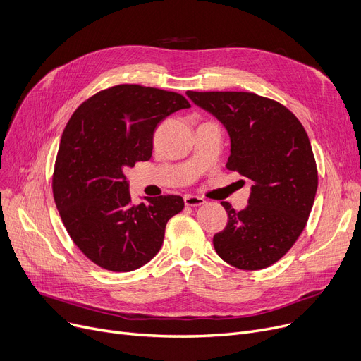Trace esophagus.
I'll return each instance as SVG.
<instances>
[{"mask_svg": "<svg viewBox=\"0 0 361 361\" xmlns=\"http://www.w3.org/2000/svg\"><path fill=\"white\" fill-rule=\"evenodd\" d=\"M183 202H185V205H190V207H197V205H202L205 202V200L201 197H197V195L188 194L183 197Z\"/></svg>", "mask_w": 361, "mask_h": 361, "instance_id": "34e87169", "label": "esophagus"}]
</instances>
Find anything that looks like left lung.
Instances as JSON below:
<instances>
[{"instance_id":"8db88e82","label":"left lung","mask_w":361,"mask_h":361,"mask_svg":"<svg viewBox=\"0 0 361 361\" xmlns=\"http://www.w3.org/2000/svg\"><path fill=\"white\" fill-rule=\"evenodd\" d=\"M186 95L228 130L226 167L252 180L244 210L221 202L229 220L213 236L214 250L236 269L269 267L295 244L314 202L317 167L307 132L285 106L252 92Z\"/></svg>"}]
</instances>
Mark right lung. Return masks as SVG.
Listing matches in <instances>:
<instances>
[{"label": "right lung", "instance_id": "add662e5", "mask_svg": "<svg viewBox=\"0 0 361 361\" xmlns=\"http://www.w3.org/2000/svg\"><path fill=\"white\" fill-rule=\"evenodd\" d=\"M190 107L180 94L125 83L82 102L66 125L54 201L73 243L99 267L132 271L160 251L167 221L182 212L183 200L160 195L132 204L123 170L149 160L157 125Z\"/></svg>", "mask_w": 361, "mask_h": 361}]
</instances>
